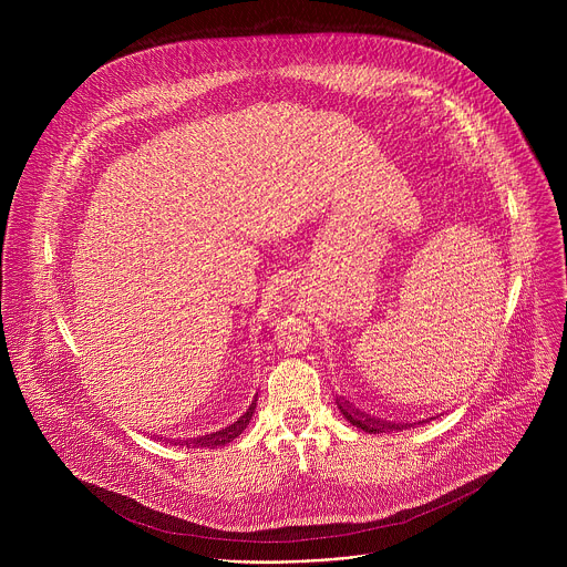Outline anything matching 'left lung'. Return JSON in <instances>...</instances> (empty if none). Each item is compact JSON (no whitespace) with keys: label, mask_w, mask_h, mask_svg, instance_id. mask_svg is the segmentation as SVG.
<instances>
[{"label":"left lung","mask_w":567,"mask_h":567,"mask_svg":"<svg viewBox=\"0 0 567 567\" xmlns=\"http://www.w3.org/2000/svg\"><path fill=\"white\" fill-rule=\"evenodd\" d=\"M337 406H339V411L343 413V417H346L352 426H357V429H361V431H365V433L403 431V429H411V426H415V424H409V422H406V424H394V422H385V420H381V417L368 415V413H363V411L354 409L348 399H341V396H337ZM429 420H435V417H429ZM429 420H426V422H429ZM417 424H424V420H422V422H417Z\"/></svg>","instance_id":"8db88e82"}]
</instances>
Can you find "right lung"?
Masks as SVG:
<instances>
[{"label": "right lung", "mask_w": 567, "mask_h": 567, "mask_svg": "<svg viewBox=\"0 0 567 567\" xmlns=\"http://www.w3.org/2000/svg\"><path fill=\"white\" fill-rule=\"evenodd\" d=\"M256 403H258V396L251 399L249 409L241 413L233 424L219 429V431H213V433H206V435H199V437H177V440H166V437H158L154 435L158 442L166 440L171 442L173 446H188V449H217V446H224L228 442H233L235 437H239L241 433H245V429L249 426L254 413H256Z\"/></svg>", "instance_id": "obj_1"}]
</instances>
